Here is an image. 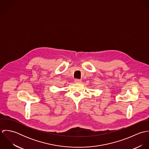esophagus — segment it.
Instances as JSON below:
<instances>
[{
	"instance_id": "esophagus-1",
	"label": "esophagus",
	"mask_w": 149,
	"mask_h": 149,
	"mask_svg": "<svg viewBox=\"0 0 149 149\" xmlns=\"http://www.w3.org/2000/svg\"><path fill=\"white\" fill-rule=\"evenodd\" d=\"M74 82H75L76 83H81V80H80V79H75V80H74Z\"/></svg>"
}]
</instances>
